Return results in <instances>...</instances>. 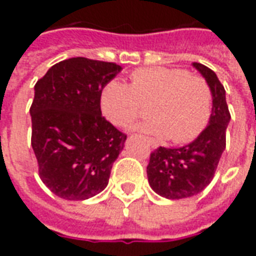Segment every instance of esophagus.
Listing matches in <instances>:
<instances>
[{
    "label": "esophagus",
    "mask_w": 256,
    "mask_h": 256,
    "mask_svg": "<svg viewBox=\"0 0 256 256\" xmlns=\"http://www.w3.org/2000/svg\"><path fill=\"white\" fill-rule=\"evenodd\" d=\"M148 144L150 145V148H152V150H156V148H158V144H156L155 141H154L152 138H148Z\"/></svg>",
    "instance_id": "34e87169"
}]
</instances>
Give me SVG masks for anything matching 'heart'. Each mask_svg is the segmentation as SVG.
Segmentation results:
<instances>
[{"instance_id": "1", "label": "heart", "mask_w": 256, "mask_h": 256, "mask_svg": "<svg viewBox=\"0 0 256 256\" xmlns=\"http://www.w3.org/2000/svg\"><path fill=\"white\" fill-rule=\"evenodd\" d=\"M130 80H111L101 92V111L112 124L126 128L150 106L152 118L134 124V130L186 144L207 128L212 93L204 78L180 68L150 67L136 70Z\"/></svg>"}]
</instances>
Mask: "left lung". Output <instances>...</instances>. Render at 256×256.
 <instances>
[{
	"label": "left lung",
	"instance_id": "8db88e82",
	"mask_svg": "<svg viewBox=\"0 0 256 256\" xmlns=\"http://www.w3.org/2000/svg\"><path fill=\"white\" fill-rule=\"evenodd\" d=\"M192 66L203 75L212 93V112L208 124L198 138L185 146H159L150 154L146 167L150 188L172 200L192 198L211 182L225 150L226 128L230 120L226 92L216 74L200 63Z\"/></svg>",
	"mask_w": 256,
	"mask_h": 256
}]
</instances>
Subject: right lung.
<instances>
[{"label":"right lung","mask_w":256,"mask_h":256,"mask_svg":"<svg viewBox=\"0 0 256 256\" xmlns=\"http://www.w3.org/2000/svg\"><path fill=\"white\" fill-rule=\"evenodd\" d=\"M122 67L86 58L63 60L34 86L31 146L42 182L66 200L104 190L126 136L101 115V92Z\"/></svg>","instance_id":"right-lung-1"}]
</instances>
